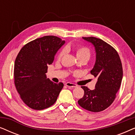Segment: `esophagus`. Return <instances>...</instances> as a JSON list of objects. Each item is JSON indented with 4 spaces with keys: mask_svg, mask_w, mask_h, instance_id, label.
Instances as JSON below:
<instances>
[{
    "mask_svg": "<svg viewBox=\"0 0 135 135\" xmlns=\"http://www.w3.org/2000/svg\"><path fill=\"white\" fill-rule=\"evenodd\" d=\"M66 85L68 86L69 88H75L77 86V85L73 84V83H71V82H67L66 84Z\"/></svg>",
    "mask_w": 135,
    "mask_h": 135,
    "instance_id": "obj_1",
    "label": "esophagus"
}]
</instances>
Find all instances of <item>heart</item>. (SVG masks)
<instances>
[{
	"label": "heart",
	"mask_w": 135,
	"mask_h": 135,
	"mask_svg": "<svg viewBox=\"0 0 135 135\" xmlns=\"http://www.w3.org/2000/svg\"><path fill=\"white\" fill-rule=\"evenodd\" d=\"M66 50L63 49L59 53L57 58L58 60H60L61 58L65 54ZM76 55L77 58H82V57H86V58H89L90 56V51L89 49H88L86 47H79L76 49Z\"/></svg>",
	"instance_id": "b5f03b06"
}]
</instances>
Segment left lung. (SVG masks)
Masks as SVG:
<instances>
[{"instance_id": "left-lung-1", "label": "left lung", "mask_w": 135, "mask_h": 135, "mask_svg": "<svg viewBox=\"0 0 135 135\" xmlns=\"http://www.w3.org/2000/svg\"><path fill=\"white\" fill-rule=\"evenodd\" d=\"M82 38L95 47L96 61L90 73L98 80L93 90L82 86L84 95L78 103L89 111L100 112L108 108L115 98L123 77L122 65L117 51L109 44L94 37Z\"/></svg>"}]
</instances>
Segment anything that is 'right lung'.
I'll return each mask as SVG.
<instances>
[{"mask_svg": "<svg viewBox=\"0 0 135 135\" xmlns=\"http://www.w3.org/2000/svg\"><path fill=\"white\" fill-rule=\"evenodd\" d=\"M64 44L58 37L44 36L26 44L16 56L15 85L22 100L31 109L42 110L52 106L63 88L62 82H53L46 73Z\"/></svg>", "mask_w": 135, "mask_h": 135, "instance_id": "1", "label": "right lung"}]
</instances>
